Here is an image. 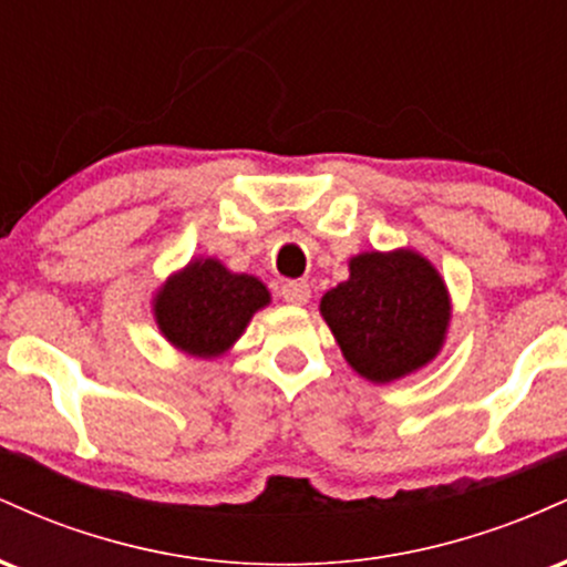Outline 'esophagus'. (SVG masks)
Segmentation results:
<instances>
[{
    "mask_svg": "<svg viewBox=\"0 0 567 567\" xmlns=\"http://www.w3.org/2000/svg\"><path fill=\"white\" fill-rule=\"evenodd\" d=\"M279 296H282L288 303L303 306L311 298V288L306 282H301V279H290V282H285L282 288H279Z\"/></svg>",
    "mask_w": 567,
    "mask_h": 567,
    "instance_id": "34e87169",
    "label": "esophagus"
}]
</instances>
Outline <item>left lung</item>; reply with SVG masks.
<instances>
[{
    "label": "left lung",
    "mask_w": 567,
    "mask_h": 567,
    "mask_svg": "<svg viewBox=\"0 0 567 567\" xmlns=\"http://www.w3.org/2000/svg\"><path fill=\"white\" fill-rule=\"evenodd\" d=\"M320 311L343 360L362 379L392 383L440 354L451 296L421 252L373 250L351 258L349 279L324 292Z\"/></svg>",
    "instance_id": "1"
}]
</instances>
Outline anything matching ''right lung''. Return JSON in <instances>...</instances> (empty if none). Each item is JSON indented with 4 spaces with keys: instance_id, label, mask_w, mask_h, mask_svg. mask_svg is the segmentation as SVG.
<instances>
[{
    "instance_id": "add662e5",
    "label": "right lung",
    "mask_w": 567,
    "mask_h": 567,
    "mask_svg": "<svg viewBox=\"0 0 567 567\" xmlns=\"http://www.w3.org/2000/svg\"><path fill=\"white\" fill-rule=\"evenodd\" d=\"M271 301L258 277L234 275L218 258H194L154 296L159 333L192 357H220Z\"/></svg>"
}]
</instances>
